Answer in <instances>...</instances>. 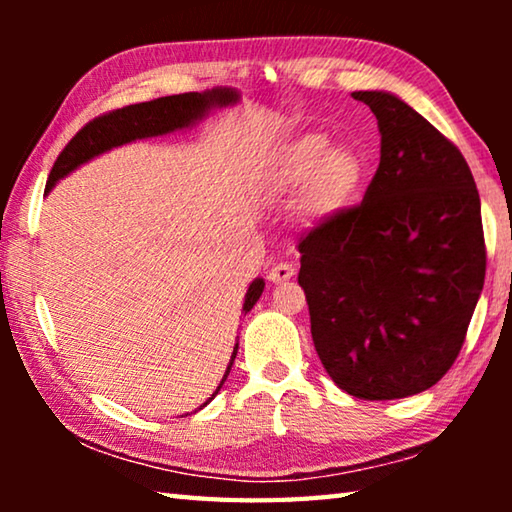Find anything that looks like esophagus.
I'll return each mask as SVG.
<instances>
[{"label":"esophagus","mask_w":512,"mask_h":512,"mask_svg":"<svg viewBox=\"0 0 512 512\" xmlns=\"http://www.w3.org/2000/svg\"><path fill=\"white\" fill-rule=\"evenodd\" d=\"M293 275H296V266L284 262V264H275L271 271H268V280H271L273 284H282V282L291 280Z\"/></svg>","instance_id":"esophagus-1"}]
</instances>
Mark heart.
<instances>
[{
  "label": "heart",
  "mask_w": 512,
  "mask_h": 512,
  "mask_svg": "<svg viewBox=\"0 0 512 512\" xmlns=\"http://www.w3.org/2000/svg\"><path fill=\"white\" fill-rule=\"evenodd\" d=\"M363 178L359 155L329 146L323 133H305L275 146L262 167V187L271 198L298 194L300 210L311 219L343 210L357 196Z\"/></svg>",
  "instance_id": "b5f03b06"
}]
</instances>
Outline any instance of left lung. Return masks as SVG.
Listing matches in <instances>:
<instances>
[{
  "label": "left lung",
  "mask_w": 512,
  "mask_h": 512,
  "mask_svg": "<svg viewBox=\"0 0 512 512\" xmlns=\"http://www.w3.org/2000/svg\"><path fill=\"white\" fill-rule=\"evenodd\" d=\"M375 112L381 158L359 205L298 239L311 339L334 384L397 400L445 377L485 280L481 198L458 146L388 92H352Z\"/></svg>",
  "instance_id": "obj_1"
}]
</instances>
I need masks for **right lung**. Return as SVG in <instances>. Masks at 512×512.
Here are the masks:
<instances>
[{"label": "right lung", "mask_w": 512, "mask_h": 512, "mask_svg": "<svg viewBox=\"0 0 512 512\" xmlns=\"http://www.w3.org/2000/svg\"><path fill=\"white\" fill-rule=\"evenodd\" d=\"M235 99L237 94H232L228 90H212L203 94L185 92V94H171V97H160L144 103H133V106H124V108L110 110L106 115L94 117L72 137V140L67 142L65 149L60 151L54 167H51L45 192H49V189L56 185V180L67 176V173L79 167V164L88 162L90 158H94V155L112 149V146L126 144L131 140H137V137L162 135V133L176 131V128H185L192 124V121L201 119L212 106H225V103H232ZM262 291H264V280H255L250 284V289L246 293L244 311L253 309L259 296H262ZM237 348L232 352L230 366L225 370L223 381L228 377L232 363H235ZM223 381L219 384V388L223 386ZM219 388H216L214 395L219 393Z\"/></svg>", "instance_id": "add662e5"}]
</instances>
